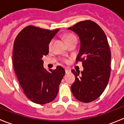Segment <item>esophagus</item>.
<instances>
[{
	"mask_svg": "<svg viewBox=\"0 0 124 124\" xmlns=\"http://www.w3.org/2000/svg\"><path fill=\"white\" fill-rule=\"evenodd\" d=\"M65 72H66V73H70V70H69V69H68V68H66L65 69Z\"/></svg>",
	"mask_w": 124,
	"mask_h": 124,
	"instance_id": "1",
	"label": "esophagus"
}]
</instances>
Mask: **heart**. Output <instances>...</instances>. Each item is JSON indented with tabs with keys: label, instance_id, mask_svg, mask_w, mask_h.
<instances>
[{
	"label": "heart",
	"instance_id": "obj_1",
	"mask_svg": "<svg viewBox=\"0 0 124 124\" xmlns=\"http://www.w3.org/2000/svg\"><path fill=\"white\" fill-rule=\"evenodd\" d=\"M64 40H65L66 42H67V41H71V40H74V39H76L75 37V36L73 35V34H71V33L66 34V35H65L64 36ZM52 44H53V40H51L48 45V48L50 49V50L51 48Z\"/></svg>",
	"mask_w": 124,
	"mask_h": 124
}]
</instances>
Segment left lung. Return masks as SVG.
Wrapping results in <instances>:
<instances>
[{
	"instance_id": "1",
	"label": "left lung",
	"mask_w": 124,
	"mask_h": 124,
	"mask_svg": "<svg viewBox=\"0 0 124 124\" xmlns=\"http://www.w3.org/2000/svg\"><path fill=\"white\" fill-rule=\"evenodd\" d=\"M78 35L80 49L76 58L82 61L84 70H72L76 77L71 91L76 99L91 102L102 94L110 74V48L107 37L101 28L94 22L85 20L68 28Z\"/></svg>"
}]
</instances>
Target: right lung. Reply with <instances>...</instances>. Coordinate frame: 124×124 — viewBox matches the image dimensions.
I'll list each match as a JSON object with an SVG mask.
<instances>
[{"label":"right lung","instance_id":"right-lung-1","mask_svg":"<svg viewBox=\"0 0 124 124\" xmlns=\"http://www.w3.org/2000/svg\"><path fill=\"white\" fill-rule=\"evenodd\" d=\"M60 29H43L27 26L15 38L13 66L25 94L33 102L45 104L58 93L65 70L61 66L48 71L43 68V56L48 54V45Z\"/></svg>","mask_w":124,"mask_h":124}]
</instances>
